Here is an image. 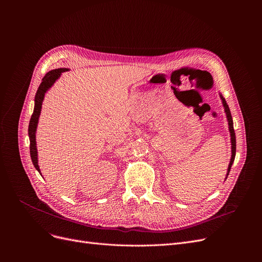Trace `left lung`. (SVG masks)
<instances>
[{"instance_id": "left-lung-1", "label": "left lung", "mask_w": 262, "mask_h": 262, "mask_svg": "<svg viewBox=\"0 0 262 262\" xmlns=\"http://www.w3.org/2000/svg\"><path fill=\"white\" fill-rule=\"evenodd\" d=\"M221 96V100L225 109V113H226V117H227V121H228V126H229V133H230V142H231V158H230V162L228 164V169H227V175L230 171V168L232 166V162L235 160V156H236V134H235V129H233V122H232V118H231V114H230V110L229 107L225 101V99L222 96V94H220Z\"/></svg>"}]
</instances>
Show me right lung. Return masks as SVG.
Masks as SVG:
<instances>
[{
	"label": "right lung",
	"mask_w": 262,
	"mask_h": 262,
	"mask_svg": "<svg viewBox=\"0 0 262 262\" xmlns=\"http://www.w3.org/2000/svg\"><path fill=\"white\" fill-rule=\"evenodd\" d=\"M68 71L66 68L55 69L46 74V76L42 78V81L37 90V93L35 95V107L34 113L32 115L30 125H29V137H30V152H31V158L33 161L34 167L36 170L40 173V169L38 166V156H37V146H36V129L38 125V120L41 113V107H42V102L45 99L46 92L54 85V82L56 81L62 72Z\"/></svg>",
	"instance_id": "add662e5"
}]
</instances>
